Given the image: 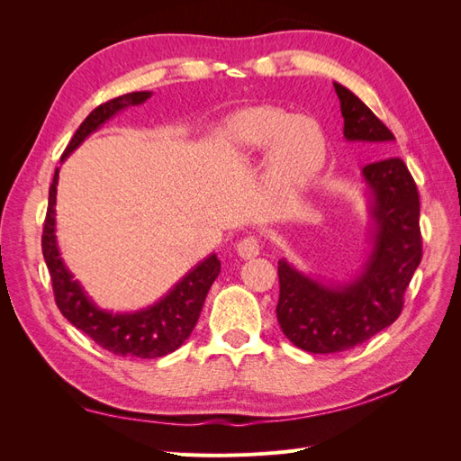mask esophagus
Masks as SVG:
<instances>
[{
    "label": "esophagus",
    "instance_id": "esophagus-1",
    "mask_svg": "<svg viewBox=\"0 0 461 461\" xmlns=\"http://www.w3.org/2000/svg\"><path fill=\"white\" fill-rule=\"evenodd\" d=\"M259 240L256 236H246L239 244H236V254H239L242 259H252L256 256H259Z\"/></svg>",
    "mask_w": 461,
    "mask_h": 461
}]
</instances>
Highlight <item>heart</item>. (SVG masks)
<instances>
[{
	"mask_svg": "<svg viewBox=\"0 0 461 461\" xmlns=\"http://www.w3.org/2000/svg\"><path fill=\"white\" fill-rule=\"evenodd\" d=\"M229 138L240 153L269 149V173L276 183L294 186L312 178L325 163L327 138L319 122L276 107H249L229 122Z\"/></svg>",
	"mask_w": 461,
	"mask_h": 461,
	"instance_id": "b5f03b06",
	"label": "heart"
}]
</instances>
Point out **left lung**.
<instances>
[{"label": "left lung", "mask_w": 461, "mask_h": 461, "mask_svg": "<svg viewBox=\"0 0 461 461\" xmlns=\"http://www.w3.org/2000/svg\"><path fill=\"white\" fill-rule=\"evenodd\" d=\"M344 117V138L386 156L396 140L373 111L346 86L332 82ZM367 186L371 249L359 271L344 283L319 281L278 261L281 294L276 319L285 337L312 354H334L364 344L390 327L403 308L421 263L420 194L400 158H383L361 171Z\"/></svg>", "instance_id": "1"}]
</instances>
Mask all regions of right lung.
I'll return each instance as SVG.
<instances>
[{"label":"right lung","mask_w":461,"mask_h":461,"mask_svg":"<svg viewBox=\"0 0 461 461\" xmlns=\"http://www.w3.org/2000/svg\"><path fill=\"white\" fill-rule=\"evenodd\" d=\"M148 97H151V92H132L97 105L71 138L61 161L71 156L105 121L131 105L144 104ZM58 180L59 169H55L53 183L50 186L44 234H41V252H44L50 269L55 303H58L63 317L78 330L88 334L95 344L117 356L153 359L175 352L196 327L207 292L221 273V261L217 256H207L180 278L163 298L144 310L113 313L97 308L75 275L67 269L59 252L58 236H55Z\"/></svg>","instance_id":"obj_1"}]
</instances>
